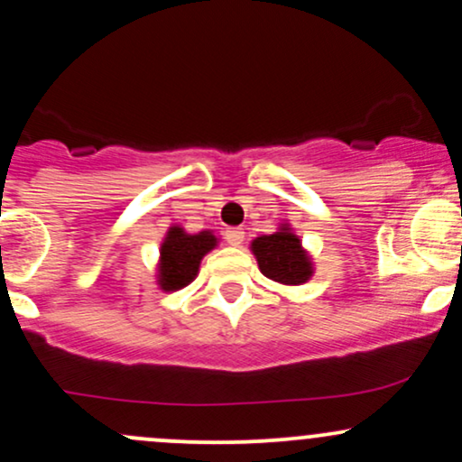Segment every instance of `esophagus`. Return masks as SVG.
Wrapping results in <instances>:
<instances>
[{"instance_id": "esophagus-1", "label": "esophagus", "mask_w": 462, "mask_h": 462, "mask_svg": "<svg viewBox=\"0 0 462 462\" xmlns=\"http://www.w3.org/2000/svg\"><path fill=\"white\" fill-rule=\"evenodd\" d=\"M243 238H245V232H243L241 227H227L226 230V241L230 243V245H241Z\"/></svg>"}]
</instances>
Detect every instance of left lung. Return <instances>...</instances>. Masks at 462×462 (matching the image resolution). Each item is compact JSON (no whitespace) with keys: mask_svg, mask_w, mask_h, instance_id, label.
I'll use <instances>...</instances> for the list:
<instances>
[{"mask_svg":"<svg viewBox=\"0 0 462 462\" xmlns=\"http://www.w3.org/2000/svg\"><path fill=\"white\" fill-rule=\"evenodd\" d=\"M258 267L269 280L280 284H301L312 275L309 254L301 249V241L289 227L275 235L258 236L252 243Z\"/></svg>","mask_w":462,"mask_h":462,"instance_id":"obj_1","label":"left lung"}]
</instances>
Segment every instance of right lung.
<instances>
[{"label": "right lung", "instance_id": "obj_1", "mask_svg": "<svg viewBox=\"0 0 462 462\" xmlns=\"http://www.w3.org/2000/svg\"><path fill=\"white\" fill-rule=\"evenodd\" d=\"M217 245L210 232L187 235L182 227H171L161 247V264H158V282L164 291H178L187 286L198 275L204 254Z\"/></svg>", "mask_w": 462, "mask_h": 462}]
</instances>
